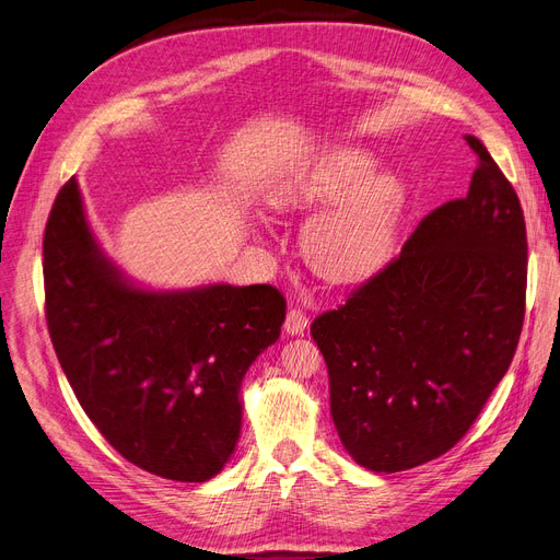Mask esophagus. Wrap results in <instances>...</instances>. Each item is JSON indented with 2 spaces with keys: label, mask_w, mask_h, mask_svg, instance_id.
I'll return each mask as SVG.
<instances>
[{
  "label": "esophagus",
  "mask_w": 560,
  "mask_h": 560,
  "mask_svg": "<svg viewBox=\"0 0 560 560\" xmlns=\"http://www.w3.org/2000/svg\"><path fill=\"white\" fill-rule=\"evenodd\" d=\"M306 325H308V318H306L304 312H300V308H288L285 323H283V329H285L288 335H291V337L302 335L304 329H306Z\"/></svg>",
  "instance_id": "1"
}]
</instances>
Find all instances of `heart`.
I'll return each mask as SVG.
<instances>
[{
	"mask_svg": "<svg viewBox=\"0 0 560 560\" xmlns=\"http://www.w3.org/2000/svg\"><path fill=\"white\" fill-rule=\"evenodd\" d=\"M378 167V156L362 148H335L318 154L272 194L277 210L308 212L302 237L304 258L332 283H358L376 275L395 248L408 205L406 179Z\"/></svg>",
	"mask_w": 560,
	"mask_h": 560,
	"instance_id": "1",
	"label": "heart"
}]
</instances>
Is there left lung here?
<instances>
[{"instance_id": "left-lung-1", "label": "left lung", "mask_w": 560, "mask_h": 560, "mask_svg": "<svg viewBox=\"0 0 560 560\" xmlns=\"http://www.w3.org/2000/svg\"><path fill=\"white\" fill-rule=\"evenodd\" d=\"M468 194L427 214L399 258L312 325L346 452L399 472L457 445L501 383L526 306V223L485 144Z\"/></svg>"}]
</instances>
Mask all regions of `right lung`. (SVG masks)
Returning a JSON list of instances; mask_svg holds the SVG:
<instances>
[{
  "mask_svg": "<svg viewBox=\"0 0 560 560\" xmlns=\"http://www.w3.org/2000/svg\"><path fill=\"white\" fill-rule=\"evenodd\" d=\"M46 320L88 418L124 459L177 482H207L242 429V378L281 335L275 285H136L103 254L71 177L44 237Z\"/></svg>",
  "mask_w": 560,
  "mask_h": 560,
  "instance_id": "1",
  "label": "right lung"
}]
</instances>
